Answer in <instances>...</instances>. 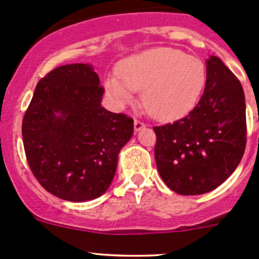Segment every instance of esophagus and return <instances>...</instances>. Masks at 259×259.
<instances>
[{
	"mask_svg": "<svg viewBox=\"0 0 259 259\" xmlns=\"http://www.w3.org/2000/svg\"><path fill=\"white\" fill-rule=\"evenodd\" d=\"M145 127V124L143 121H140V120H134V129L135 132H140V130H143Z\"/></svg>",
	"mask_w": 259,
	"mask_h": 259,
	"instance_id": "1",
	"label": "esophagus"
}]
</instances>
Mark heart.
Returning <instances> with one entry per match:
<instances>
[{
  "instance_id": "1",
  "label": "heart",
  "mask_w": 259,
  "mask_h": 259,
  "mask_svg": "<svg viewBox=\"0 0 259 259\" xmlns=\"http://www.w3.org/2000/svg\"><path fill=\"white\" fill-rule=\"evenodd\" d=\"M119 75L105 81L115 103H133L135 90H143L149 114L163 121L187 116L199 101L207 82V69L198 57L171 48L149 49L132 55L119 65Z\"/></svg>"
}]
</instances>
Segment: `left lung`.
Returning a JSON list of instances; mask_svg holds the SVG:
<instances>
[{"mask_svg": "<svg viewBox=\"0 0 259 259\" xmlns=\"http://www.w3.org/2000/svg\"><path fill=\"white\" fill-rule=\"evenodd\" d=\"M199 103L183 119L155 126L161 179L182 195L204 194L232 176L245 149V100L239 80L210 56Z\"/></svg>", "mask_w": 259, "mask_h": 259, "instance_id": "left-lung-1", "label": "left lung"}]
</instances>
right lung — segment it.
I'll list each match as a JSON object with an SVG mask.
<instances>
[{"label":"right lung","instance_id":"add662e5","mask_svg":"<svg viewBox=\"0 0 259 259\" xmlns=\"http://www.w3.org/2000/svg\"><path fill=\"white\" fill-rule=\"evenodd\" d=\"M104 89L90 64L59 66L38 81L22 121L27 163L60 199L88 202L108 190L134 120L101 106Z\"/></svg>","mask_w":259,"mask_h":259}]
</instances>
